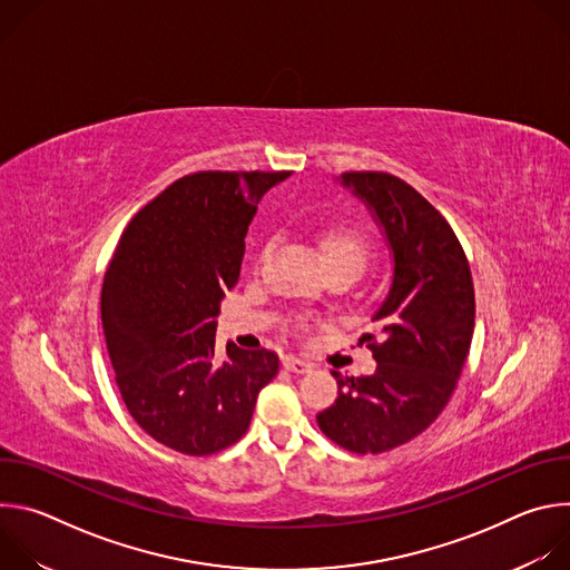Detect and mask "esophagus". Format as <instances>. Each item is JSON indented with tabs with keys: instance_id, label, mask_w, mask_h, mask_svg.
I'll use <instances>...</instances> for the list:
<instances>
[{
	"instance_id": "obj_1",
	"label": "esophagus",
	"mask_w": 570,
	"mask_h": 570,
	"mask_svg": "<svg viewBox=\"0 0 570 570\" xmlns=\"http://www.w3.org/2000/svg\"><path fill=\"white\" fill-rule=\"evenodd\" d=\"M282 365H284L288 372H295V374H304V372H308V370L313 367L308 361L297 358V356H286Z\"/></svg>"
}]
</instances>
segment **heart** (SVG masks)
I'll list each match as a JSON object with an SVG mask.
<instances>
[{
	"label": "heart",
	"instance_id": "1",
	"mask_svg": "<svg viewBox=\"0 0 570 570\" xmlns=\"http://www.w3.org/2000/svg\"><path fill=\"white\" fill-rule=\"evenodd\" d=\"M320 253L327 268L350 266L363 271L370 259V240L352 225H332L320 234Z\"/></svg>",
	"mask_w": 570,
	"mask_h": 570
}]
</instances>
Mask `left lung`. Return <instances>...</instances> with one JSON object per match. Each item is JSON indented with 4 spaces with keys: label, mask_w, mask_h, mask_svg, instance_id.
<instances>
[{
    "label": "left lung",
    "mask_w": 570,
    "mask_h": 570,
    "mask_svg": "<svg viewBox=\"0 0 570 570\" xmlns=\"http://www.w3.org/2000/svg\"><path fill=\"white\" fill-rule=\"evenodd\" d=\"M343 185L381 225L394 259L387 297L365 334L376 370L343 376L317 426L352 453H383L424 433L462 374L475 317L469 262L446 218L409 183L383 171H350Z\"/></svg>",
    "instance_id": "1"
}]
</instances>
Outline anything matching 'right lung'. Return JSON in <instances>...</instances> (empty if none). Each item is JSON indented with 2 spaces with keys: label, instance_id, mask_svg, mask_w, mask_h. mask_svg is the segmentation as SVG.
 Returning <instances> with one entry per match:
<instances>
[{
  "label": "right lung",
  "instance_id": "add662e5",
  "mask_svg": "<svg viewBox=\"0 0 570 570\" xmlns=\"http://www.w3.org/2000/svg\"><path fill=\"white\" fill-rule=\"evenodd\" d=\"M288 176H185L132 216L108 266L101 320L121 399L153 440L185 455L238 442L279 370L275 352L234 343L220 363L214 336L257 205Z\"/></svg>",
  "mask_w": 570,
  "mask_h": 570
}]
</instances>
